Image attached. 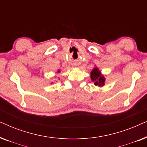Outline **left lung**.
Returning <instances> with one entry per match:
<instances>
[{
  "label": "left lung",
  "instance_id": "obj_1",
  "mask_svg": "<svg viewBox=\"0 0 147 147\" xmlns=\"http://www.w3.org/2000/svg\"><path fill=\"white\" fill-rule=\"evenodd\" d=\"M91 79L92 81L95 82L96 86H102L104 85V81H105V78L104 76H101V73L99 71L98 68H94L91 72Z\"/></svg>",
  "mask_w": 147,
  "mask_h": 147
}]
</instances>
